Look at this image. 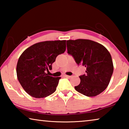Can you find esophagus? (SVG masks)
<instances>
[{
	"label": "esophagus",
	"instance_id": "34e87169",
	"mask_svg": "<svg viewBox=\"0 0 129 129\" xmlns=\"http://www.w3.org/2000/svg\"><path fill=\"white\" fill-rule=\"evenodd\" d=\"M64 77H67V78H71V76H68V75H65Z\"/></svg>",
	"mask_w": 129,
	"mask_h": 129
}]
</instances>
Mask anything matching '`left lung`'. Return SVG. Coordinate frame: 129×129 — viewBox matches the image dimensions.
Returning a JSON list of instances; mask_svg holds the SVG:
<instances>
[{"label": "left lung", "instance_id": "left-lung-1", "mask_svg": "<svg viewBox=\"0 0 129 129\" xmlns=\"http://www.w3.org/2000/svg\"><path fill=\"white\" fill-rule=\"evenodd\" d=\"M68 53L78 65L86 68V74L79 76L80 84L75 86L78 92L94 97L105 90L113 72L110 53L101 44L87 39L67 41Z\"/></svg>", "mask_w": 129, "mask_h": 129}]
</instances>
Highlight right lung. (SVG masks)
I'll use <instances>...</instances> for the list:
<instances>
[{"label": "right lung", "instance_id": "add662e5", "mask_svg": "<svg viewBox=\"0 0 129 129\" xmlns=\"http://www.w3.org/2000/svg\"><path fill=\"white\" fill-rule=\"evenodd\" d=\"M66 50V40L45 41L35 44L24 51L16 66L17 77L28 94L44 98L56 90L59 77L48 75L58 54Z\"/></svg>", "mask_w": 129, "mask_h": 129}]
</instances>
